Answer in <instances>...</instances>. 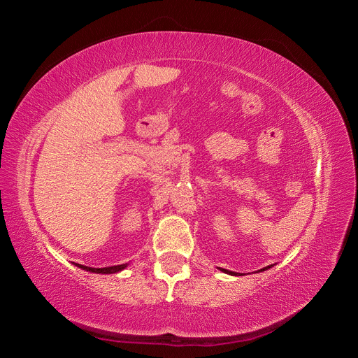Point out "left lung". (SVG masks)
Masks as SVG:
<instances>
[{"label": "left lung", "instance_id": "obj_1", "mask_svg": "<svg viewBox=\"0 0 358 358\" xmlns=\"http://www.w3.org/2000/svg\"><path fill=\"white\" fill-rule=\"evenodd\" d=\"M273 267V264H270V266H267V267H263V268H259V270H257V273L258 272H264V270H268V268H272ZM221 272H224V273H227V275H231V276H241L242 273H237V272H231V270H227V268H220Z\"/></svg>", "mask_w": 358, "mask_h": 358}]
</instances>
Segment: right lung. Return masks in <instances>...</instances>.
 Returning a JSON list of instances; mask_svg holds the SVG:
<instances>
[{"instance_id": "1", "label": "right lung", "mask_w": 358, "mask_h": 358, "mask_svg": "<svg viewBox=\"0 0 358 358\" xmlns=\"http://www.w3.org/2000/svg\"><path fill=\"white\" fill-rule=\"evenodd\" d=\"M76 267H79L85 272H90V273H100V275H113L117 272H122L124 268L128 267L129 263L125 264H117V266H110V267H101V268H95V267H88V266H83V264H78V263H73Z\"/></svg>"}]
</instances>
